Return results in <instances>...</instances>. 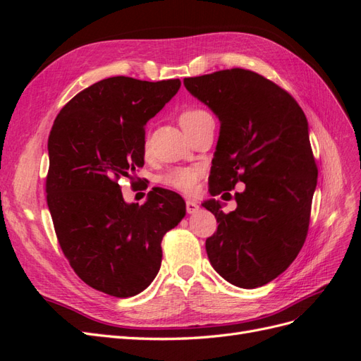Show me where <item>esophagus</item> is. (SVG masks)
<instances>
[{"label": "esophagus", "mask_w": 361, "mask_h": 361, "mask_svg": "<svg viewBox=\"0 0 361 361\" xmlns=\"http://www.w3.org/2000/svg\"><path fill=\"white\" fill-rule=\"evenodd\" d=\"M199 211V204H197V202H194V200H187V212L188 214H195Z\"/></svg>", "instance_id": "obj_1"}]
</instances>
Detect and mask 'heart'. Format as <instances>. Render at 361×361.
I'll return each mask as SVG.
<instances>
[{"label": "heart", "instance_id": "1", "mask_svg": "<svg viewBox=\"0 0 361 361\" xmlns=\"http://www.w3.org/2000/svg\"><path fill=\"white\" fill-rule=\"evenodd\" d=\"M209 117L206 111L200 110V108H191V110H185L180 117L179 122L185 129H190L194 125H197L200 120ZM203 170L200 167H179L173 169L169 173L164 174L161 178V183L166 185V187L176 190L183 194H192L199 187V180L202 178Z\"/></svg>", "mask_w": 361, "mask_h": 361}]
</instances>
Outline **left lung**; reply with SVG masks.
<instances>
[{
	"label": "left lung",
	"mask_w": 361,
	"mask_h": 361,
	"mask_svg": "<svg viewBox=\"0 0 361 361\" xmlns=\"http://www.w3.org/2000/svg\"><path fill=\"white\" fill-rule=\"evenodd\" d=\"M183 84L220 120L211 195L245 183L231 214L220 200L202 203L218 223L206 239L207 257L232 285L260 288L286 271L307 235L318 179L307 118L288 92L251 71L227 69Z\"/></svg>",
	"instance_id": "1"
}]
</instances>
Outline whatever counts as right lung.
<instances>
[{
  "label": "right lung",
  "instance_id": "right-lung-1",
  "mask_svg": "<svg viewBox=\"0 0 361 361\" xmlns=\"http://www.w3.org/2000/svg\"><path fill=\"white\" fill-rule=\"evenodd\" d=\"M179 89V80L113 76L72 97L51 129L47 200L60 247L84 283L117 298L154 281L162 236L187 212L170 190L154 188L138 206L118 185L145 166L146 123Z\"/></svg>",
  "mask_w": 361,
  "mask_h": 361
}]
</instances>
